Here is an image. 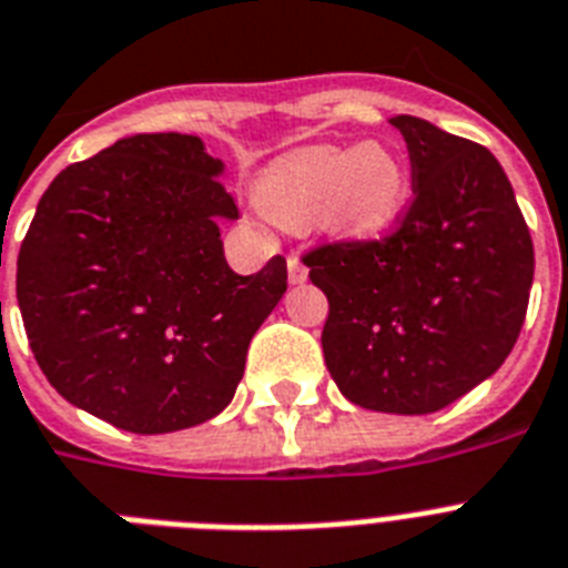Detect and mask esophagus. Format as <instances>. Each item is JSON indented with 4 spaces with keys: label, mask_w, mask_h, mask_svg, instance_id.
<instances>
[{
    "label": "esophagus",
    "mask_w": 568,
    "mask_h": 568,
    "mask_svg": "<svg viewBox=\"0 0 568 568\" xmlns=\"http://www.w3.org/2000/svg\"><path fill=\"white\" fill-rule=\"evenodd\" d=\"M306 276H308V268L303 265V260H300L297 253H292V256H288V283L303 285L306 283Z\"/></svg>",
    "instance_id": "34e87169"
}]
</instances>
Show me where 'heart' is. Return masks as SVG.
I'll use <instances>...</instances> for the list:
<instances>
[{"label": "heart", "instance_id": "heart-1", "mask_svg": "<svg viewBox=\"0 0 568 568\" xmlns=\"http://www.w3.org/2000/svg\"><path fill=\"white\" fill-rule=\"evenodd\" d=\"M262 210L285 227H321L341 239H379L412 201L408 165L390 145H308L280 156L256 186Z\"/></svg>", "mask_w": 568, "mask_h": 568}]
</instances>
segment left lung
Segmentation results:
<instances>
[{
	"label": "left lung",
	"instance_id": "obj_1",
	"mask_svg": "<svg viewBox=\"0 0 568 568\" xmlns=\"http://www.w3.org/2000/svg\"><path fill=\"white\" fill-rule=\"evenodd\" d=\"M414 204L394 236L306 256L329 300L324 358L349 403L432 414L490 379L514 349L534 244L499 160L417 116L390 119Z\"/></svg>",
	"mask_w": 568,
	"mask_h": 568
}]
</instances>
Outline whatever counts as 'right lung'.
<instances>
[{
	"mask_svg": "<svg viewBox=\"0 0 568 568\" xmlns=\"http://www.w3.org/2000/svg\"><path fill=\"white\" fill-rule=\"evenodd\" d=\"M201 136L133 133L67 165L37 204L17 300L40 371L67 403L133 435L221 414L285 294V260L242 276L221 221L236 201Z\"/></svg>",
	"mask_w": 568,
	"mask_h": 568,
	"instance_id": "right-lung-1",
	"label": "right lung"
}]
</instances>
